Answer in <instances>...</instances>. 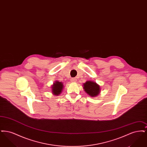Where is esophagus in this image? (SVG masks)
<instances>
[{
	"label": "esophagus",
	"mask_w": 147,
	"mask_h": 147,
	"mask_svg": "<svg viewBox=\"0 0 147 147\" xmlns=\"http://www.w3.org/2000/svg\"><path fill=\"white\" fill-rule=\"evenodd\" d=\"M70 81H71V82L76 83V82H77V80L76 79V78H72V79H70Z\"/></svg>",
	"instance_id": "obj_1"
}]
</instances>
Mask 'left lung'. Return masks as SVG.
I'll return each mask as SVG.
<instances>
[{"label": "left lung", "mask_w": 147, "mask_h": 147, "mask_svg": "<svg viewBox=\"0 0 147 147\" xmlns=\"http://www.w3.org/2000/svg\"><path fill=\"white\" fill-rule=\"evenodd\" d=\"M84 91L91 97L98 96L100 92V87L96 83L92 81H87L83 84Z\"/></svg>", "instance_id": "1"}]
</instances>
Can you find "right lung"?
I'll use <instances>...</instances> for the list:
<instances>
[{
  "label": "right lung",
  "instance_id": "right-lung-1",
  "mask_svg": "<svg viewBox=\"0 0 147 147\" xmlns=\"http://www.w3.org/2000/svg\"><path fill=\"white\" fill-rule=\"evenodd\" d=\"M51 88L53 94L55 95L56 96L59 95L62 92V91L63 90V83L59 81H56Z\"/></svg>",
  "mask_w": 147,
  "mask_h": 147
}]
</instances>
